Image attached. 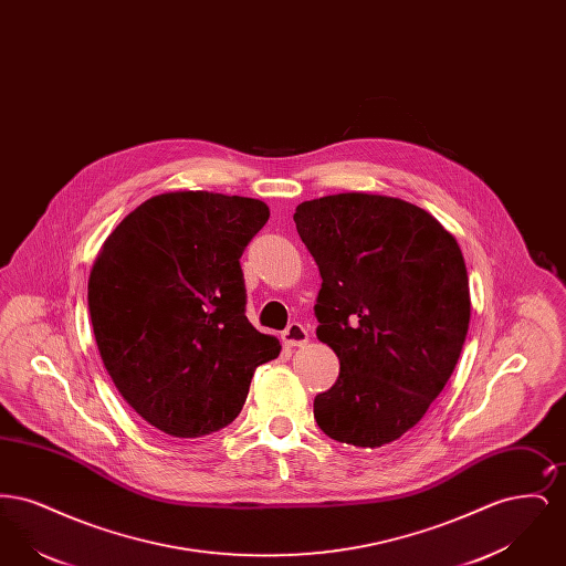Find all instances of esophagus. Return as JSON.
Returning <instances> with one entry per match:
<instances>
[{
  "label": "esophagus",
  "instance_id": "obj_1",
  "mask_svg": "<svg viewBox=\"0 0 566 566\" xmlns=\"http://www.w3.org/2000/svg\"><path fill=\"white\" fill-rule=\"evenodd\" d=\"M282 339H284V344H286V346L295 348V346H303V344H307L310 335H307V331H305V326H303V324L291 323L286 326V331L282 333Z\"/></svg>",
  "mask_w": 566,
  "mask_h": 566
}]
</instances>
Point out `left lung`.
Segmentation results:
<instances>
[{"instance_id": "obj_1", "label": "left lung", "mask_w": 566, "mask_h": 566, "mask_svg": "<svg viewBox=\"0 0 566 566\" xmlns=\"http://www.w3.org/2000/svg\"><path fill=\"white\" fill-rule=\"evenodd\" d=\"M293 218L323 277L316 335L339 358L314 418L335 441L390 443L457 367L471 318L462 252L429 212L395 197L328 195Z\"/></svg>"}]
</instances>
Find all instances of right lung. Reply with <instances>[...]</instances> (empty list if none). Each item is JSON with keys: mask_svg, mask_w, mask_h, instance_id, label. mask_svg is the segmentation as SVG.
<instances>
[{"mask_svg": "<svg viewBox=\"0 0 566 566\" xmlns=\"http://www.w3.org/2000/svg\"><path fill=\"white\" fill-rule=\"evenodd\" d=\"M270 208L206 190L157 195L109 233L88 277L95 342L123 399L171 437L242 411L254 369L282 350L245 318L243 250Z\"/></svg>", "mask_w": 566, "mask_h": 566, "instance_id": "obj_1", "label": "right lung"}]
</instances>
